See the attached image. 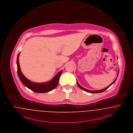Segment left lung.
Wrapping results in <instances>:
<instances>
[{"mask_svg": "<svg viewBox=\"0 0 133 133\" xmlns=\"http://www.w3.org/2000/svg\"><path fill=\"white\" fill-rule=\"evenodd\" d=\"M118 73H119V71H118ZM118 75H117V76H118ZM117 79V78H116ZM116 79L115 80V81L111 84L110 85H109L108 87H107V88H105V89H103V90H87V89H85V88H84L83 87H81V85L79 84V83H78V82H77V85H78L79 87V88H81V89H82L83 90H85V91H87V92H90V93H92V94H94V93H99V92H103V91H105V90H106L110 86H111V85L115 82V81L116 80Z\"/></svg>", "mask_w": 133, "mask_h": 133, "instance_id": "8db88e82", "label": "left lung"}]
</instances>
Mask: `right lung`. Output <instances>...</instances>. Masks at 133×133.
<instances>
[{
    "instance_id": "add662e5",
    "label": "right lung",
    "mask_w": 133,
    "mask_h": 133,
    "mask_svg": "<svg viewBox=\"0 0 133 133\" xmlns=\"http://www.w3.org/2000/svg\"><path fill=\"white\" fill-rule=\"evenodd\" d=\"M20 53H18L17 59V73L19 78L23 84L26 86L28 88L30 89L32 91L37 92V93H45L48 92L51 90H53L55 89L58 85L59 80L62 71H60L54 77L52 80L47 83H35L28 80L27 78L23 75L21 71L20 67L19 62V56Z\"/></svg>"
}]
</instances>
